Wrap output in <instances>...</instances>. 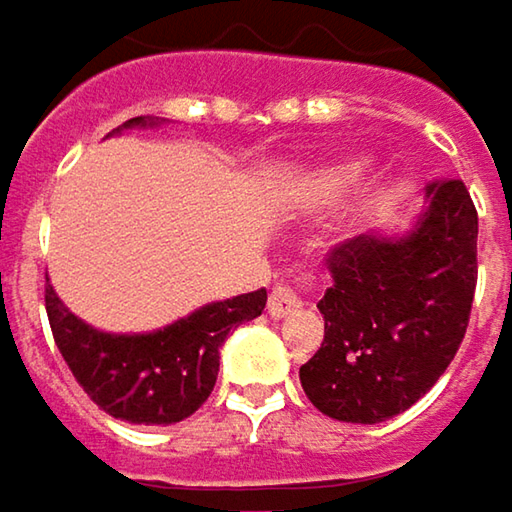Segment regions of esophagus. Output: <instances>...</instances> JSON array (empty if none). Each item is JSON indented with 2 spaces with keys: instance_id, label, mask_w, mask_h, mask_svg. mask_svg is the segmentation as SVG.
<instances>
[{
  "instance_id": "esophagus-1",
  "label": "esophagus",
  "mask_w": 512,
  "mask_h": 512,
  "mask_svg": "<svg viewBox=\"0 0 512 512\" xmlns=\"http://www.w3.org/2000/svg\"><path fill=\"white\" fill-rule=\"evenodd\" d=\"M303 306V297H300V288L297 285H291V282H279L274 291H271V297H268V314L271 317H288V314H294V311Z\"/></svg>"
}]
</instances>
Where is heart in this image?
Instances as JSON below:
<instances>
[{"mask_svg": "<svg viewBox=\"0 0 512 512\" xmlns=\"http://www.w3.org/2000/svg\"><path fill=\"white\" fill-rule=\"evenodd\" d=\"M361 174H364V163H358V160L335 165L332 171L323 174V189H347L355 180H361Z\"/></svg>", "mask_w": 512, "mask_h": 512, "instance_id": "b5f03b06", "label": "heart"}]
</instances>
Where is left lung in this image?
Masks as SVG:
<instances>
[{
    "instance_id": "left-lung-1",
    "label": "left lung",
    "mask_w": 512,
    "mask_h": 512,
    "mask_svg": "<svg viewBox=\"0 0 512 512\" xmlns=\"http://www.w3.org/2000/svg\"><path fill=\"white\" fill-rule=\"evenodd\" d=\"M408 236L347 238L326 253L332 288L317 309L323 344L300 367L317 411L384 422L408 411L452 364L478 282V212L463 180H431Z\"/></svg>"
}]
</instances>
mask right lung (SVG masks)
Instances as JSON below:
<instances>
[{"instance_id":"add662e5","label":"right lung","mask_w":512,"mask_h":512,"mask_svg":"<svg viewBox=\"0 0 512 512\" xmlns=\"http://www.w3.org/2000/svg\"><path fill=\"white\" fill-rule=\"evenodd\" d=\"M154 125L136 116L122 128ZM268 291L209 303L148 335H107L78 320L46 279V314L55 344L75 382L110 417L136 425H168L192 417L218 379V355L227 335L259 317Z\"/></svg>"}]
</instances>
